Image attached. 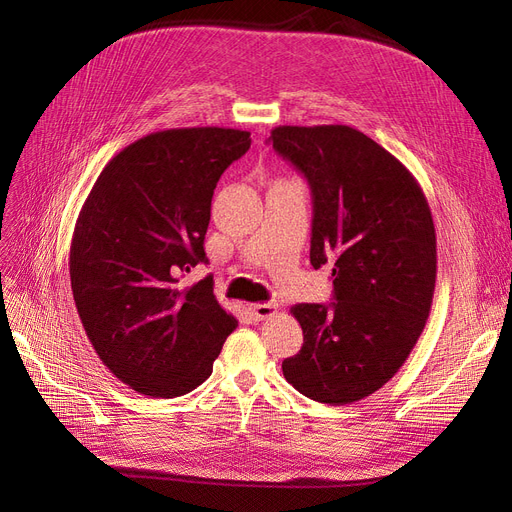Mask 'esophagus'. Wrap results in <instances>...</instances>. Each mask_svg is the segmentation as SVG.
<instances>
[{
	"label": "esophagus",
	"instance_id": "obj_1",
	"mask_svg": "<svg viewBox=\"0 0 512 512\" xmlns=\"http://www.w3.org/2000/svg\"><path fill=\"white\" fill-rule=\"evenodd\" d=\"M276 309H278L276 303H255V305H251V311L257 319H267V317L276 315Z\"/></svg>",
	"mask_w": 512,
	"mask_h": 512
}]
</instances>
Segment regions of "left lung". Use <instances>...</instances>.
<instances>
[{"label":"left lung","mask_w":512,"mask_h":512,"mask_svg":"<svg viewBox=\"0 0 512 512\" xmlns=\"http://www.w3.org/2000/svg\"><path fill=\"white\" fill-rule=\"evenodd\" d=\"M278 155L313 195L311 265H332L334 303H301L288 384L326 405L380 390L417 344L436 288V228L415 176L357 128L278 126Z\"/></svg>","instance_id":"obj_1"}]
</instances>
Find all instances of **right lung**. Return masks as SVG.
Returning a JSON list of instances; mask_svg holds the SVG:
<instances>
[{"instance_id":"1","label":"right lung","mask_w":512,"mask_h":512,"mask_svg":"<svg viewBox=\"0 0 512 512\" xmlns=\"http://www.w3.org/2000/svg\"><path fill=\"white\" fill-rule=\"evenodd\" d=\"M251 132L170 128L130 143L93 184L70 245V284L95 353L120 382L153 398L201 386L238 321L213 278L180 286L205 263L211 197Z\"/></svg>"}]
</instances>
